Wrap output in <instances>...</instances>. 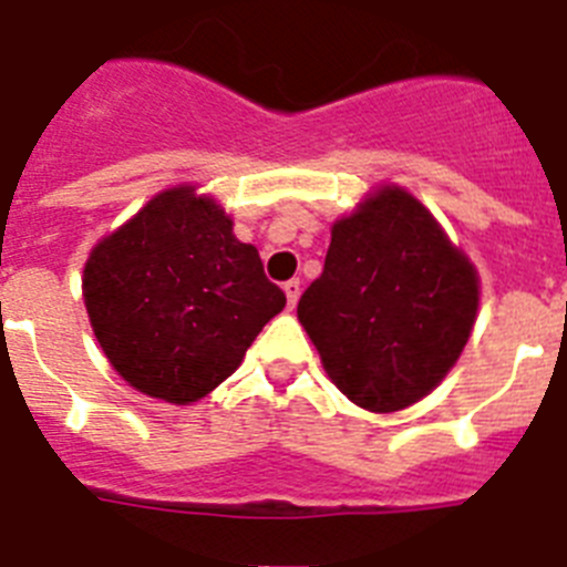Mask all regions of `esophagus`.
<instances>
[{
  "mask_svg": "<svg viewBox=\"0 0 567 567\" xmlns=\"http://www.w3.org/2000/svg\"><path fill=\"white\" fill-rule=\"evenodd\" d=\"M284 292H287L289 307H295V303H298V298H300V280L298 278L287 280V284H284Z\"/></svg>",
  "mask_w": 567,
  "mask_h": 567,
  "instance_id": "obj_1",
  "label": "esophagus"
}]
</instances>
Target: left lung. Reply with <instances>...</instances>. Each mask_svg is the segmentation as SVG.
I'll return each mask as SVG.
<instances>
[{"label":"left lung","mask_w":567,"mask_h":567,"mask_svg":"<svg viewBox=\"0 0 567 567\" xmlns=\"http://www.w3.org/2000/svg\"><path fill=\"white\" fill-rule=\"evenodd\" d=\"M477 303V272L432 213L405 189L383 187L332 227L298 320L346 398L398 412L457 363Z\"/></svg>","instance_id":"1"}]
</instances>
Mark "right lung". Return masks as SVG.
I'll list each match as a JSON object with an SVG mask.
<instances>
[{"label": "right lung", "instance_id": "right-lung-1", "mask_svg": "<svg viewBox=\"0 0 567 567\" xmlns=\"http://www.w3.org/2000/svg\"><path fill=\"white\" fill-rule=\"evenodd\" d=\"M90 323L113 369L150 398L195 403L229 378L287 295L224 209L175 187L90 252Z\"/></svg>", "mask_w": 567, "mask_h": 567}]
</instances>
